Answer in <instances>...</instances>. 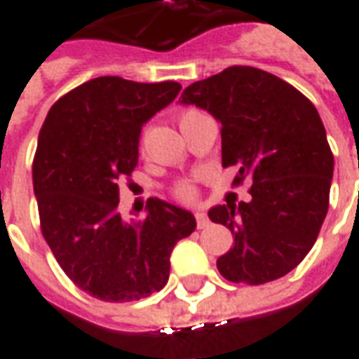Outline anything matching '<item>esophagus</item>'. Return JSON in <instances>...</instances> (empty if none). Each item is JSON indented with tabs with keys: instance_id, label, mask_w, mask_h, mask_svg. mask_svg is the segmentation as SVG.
Here are the masks:
<instances>
[{
	"instance_id": "esophagus-1",
	"label": "esophagus",
	"mask_w": 359,
	"mask_h": 359,
	"mask_svg": "<svg viewBox=\"0 0 359 359\" xmlns=\"http://www.w3.org/2000/svg\"><path fill=\"white\" fill-rule=\"evenodd\" d=\"M196 223H198V229H205V226H210V219L203 211L198 210L196 211Z\"/></svg>"
}]
</instances>
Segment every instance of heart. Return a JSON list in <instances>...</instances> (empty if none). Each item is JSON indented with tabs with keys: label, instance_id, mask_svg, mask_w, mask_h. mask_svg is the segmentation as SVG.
<instances>
[{
	"label": "heart",
	"instance_id": "1",
	"mask_svg": "<svg viewBox=\"0 0 359 359\" xmlns=\"http://www.w3.org/2000/svg\"><path fill=\"white\" fill-rule=\"evenodd\" d=\"M194 115H200V111H184L182 115H180V125L184 123V121H188V118H192ZM175 194L179 196V198H182V200H190V198H194V188L190 187V184H187V182H182V184H179V187L175 188Z\"/></svg>",
	"mask_w": 359,
	"mask_h": 359
}]
</instances>
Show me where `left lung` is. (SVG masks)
<instances>
[{
    "label": "left lung",
    "instance_id": "1",
    "mask_svg": "<svg viewBox=\"0 0 359 359\" xmlns=\"http://www.w3.org/2000/svg\"><path fill=\"white\" fill-rule=\"evenodd\" d=\"M179 102L217 118L223 167H238L234 184L252 182L250 202L208 211L234 236L219 273L246 285L285 277L308 256L329 210L334 159L316 105L275 74L241 65L190 84Z\"/></svg>",
    "mask_w": 359,
    "mask_h": 359
}]
</instances>
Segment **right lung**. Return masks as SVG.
<instances>
[{
    "instance_id": "obj_1",
    "label": "right lung",
    "mask_w": 359,
    "mask_h": 359,
    "mask_svg": "<svg viewBox=\"0 0 359 359\" xmlns=\"http://www.w3.org/2000/svg\"><path fill=\"white\" fill-rule=\"evenodd\" d=\"M179 92L172 81L97 76L43 121L32 165L42 234L67 277L94 298L134 302L161 290L175 244L194 233V215L159 198L138 221L118 213V182L138 165L142 126Z\"/></svg>"
}]
</instances>
